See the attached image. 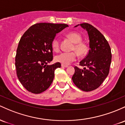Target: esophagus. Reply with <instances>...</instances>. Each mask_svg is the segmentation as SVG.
I'll return each mask as SVG.
<instances>
[{"label":"esophagus","mask_w":125,"mask_h":125,"mask_svg":"<svg viewBox=\"0 0 125 125\" xmlns=\"http://www.w3.org/2000/svg\"><path fill=\"white\" fill-rule=\"evenodd\" d=\"M61 66H62V68H68V66L65 65H62Z\"/></svg>","instance_id":"obj_1"}]
</instances>
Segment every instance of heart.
I'll return each instance as SVG.
<instances>
[{
  "instance_id": "1",
  "label": "heart",
  "mask_w": 125,
  "mask_h": 125,
  "mask_svg": "<svg viewBox=\"0 0 125 125\" xmlns=\"http://www.w3.org/2000/svg\"><path fill=\"white\" fill-rule=\"evenodd\" d=\"M68 37L75 43L72 50L76 52L78 55L83 56L87 52V46L83 42H81L82 37L79 34L75 32H71L68 34ZM52 47L54 51L59 52L60 50V41L58 38H55L52 42ZM75 52H63L55 57V60L62 65H68L75 61L76 59Z\"/></svg>"
}]
</instances>
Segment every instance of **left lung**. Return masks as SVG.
Returning <instances> with one entry per match:
<instances>
[{"mask_svg": "<svg viewBox=\"0 0 125 125\" xmlns=\"http://www.w3.org/2000/svg\"><path fill=\"white\" fill-rule=\"evenodd\" d=\"M85 30L90 40V50L79 65L83 69L75 67L72 79L78 88L91 91L101 85L109 73L112 61L111 49L104 35L97 28L88 23L78 24Z\"/></svg>", "mask_w": 125, "mask_h": 125, "instance_id": "8db88e82", "label": "left lung"}]
</instances>
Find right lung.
<instances>
[{"label": "right lung", "instance_id": "add662e5", "mask_svg": "<svg viewBox=\"0 0 125 125\" xmlns=\"http://www.w3.org/2000/svg\"><path fill=\"white\" fill-rule=\"evenodd\" d=\"M68 25L37 23L25 32L16 50L15 66L19 81L28 91L40 94L50 86L59 62L48 65L53 60L52 42L56 34Z\"/></svg>", "mask_w": 125, "mask_h": 125}]
</instances>
